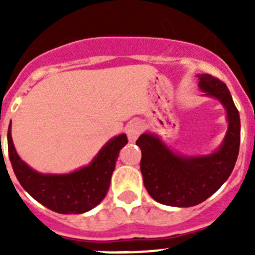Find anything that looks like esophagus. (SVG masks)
<instances>
[{"label": "esophagus", "instance_id": "obj_1", "mask_svg": "<svg viewBox=\"0 0 255 255\" xmlns=\"http://www.w3.org/2000/svg\"><path fill=\"white\" fill-rule=\"evenodd\" d=\"M141 132V125L138 121H131L126 126V134L130 141H135Z\"/></svg>", "mask_w": 255, "mask_h": 255}]
</instances>
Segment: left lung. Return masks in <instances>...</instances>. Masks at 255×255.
Masks as SVG:
<instances>
[{"label":"left lung","instance_id":"8db88e82","mask_svg":"<svg viewBox=\"0 0 255 255\" xmlns=\"http://www.w3.org/2000/svg\"><path fill=\"white\" fill-rule=\"evenodd\" d=\"M204 96L217 98L226 110L229 129L221 147L208 155H182L170 149L157 135L141 134L140 170L144 186L158 203L193 207L208 199L229 179L240 147V116L226 84L209 74L198 75Z\"/></svg>","mask_w":255,"mask_h":255}]
</instances>
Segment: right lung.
Instances as JSON below:
<instances>
[{
	"mask_svg": "<svg viewBox=\"0 0 255 255\" xmlns=\"http://www.w3.org/2000/svg\"><path fill=\"white\" fill-rule=\"evenodd\" d=\"M126 144V134L115 136L106 143L91 164L74 172L51 175L37 172L21 161L13 147L11 124L7 131L8 158L20 185L40 204L62 215L84 213L105 199L119 152Z\"/></svg>",
	"mask_w": 255,
	"mask_h": 255,
	"instance_id": "obj_1",
	"label": "right lung"
}]
</instances>
